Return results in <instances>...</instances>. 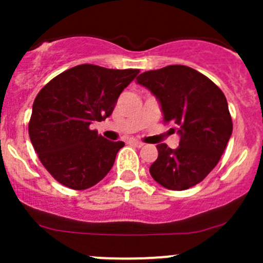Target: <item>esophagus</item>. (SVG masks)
Masks as SVG:
<instances>
[{
	"instance_id": "esophagus-1",
	"label": "esophagus",
	"mask_w": 263,
	"mask_h": 263,
	"mask_svg": "<svg viewBox=\"0 0 263 263\" xmlns=\"http://www.w3.org/2000/svg\"><path fill=\"white\" fill-rule=\"evenodd\" d=\"M129 143H132V145L137 146V147H143V146H145V143L141 142V141H137V139H130Z\"/></svg>"
}]
</instances>
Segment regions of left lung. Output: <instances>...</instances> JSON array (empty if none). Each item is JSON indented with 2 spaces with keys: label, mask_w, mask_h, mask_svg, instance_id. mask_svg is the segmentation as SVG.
<instances>
[{
  "label": "left lung",
  "mask_w": 263,
  "mask_h": 263,
  "mask_svg": "<svg viewBox=\"0 0 263 263\" xmlns=\"http://www.w3.org/2000/svg\"><path fill=\"white\" fill-rule=\"evenodd\" d=\"M137 83L159 101L164 122L176 126V148L159 143L150 166L155 182L174 191L200 183L221 158L233 124L227 99L217 85L187 66H167L146 71ZM175 132V130H174Z\"/></svg>",
  "instance_id": "obj_1"
}]
</instances>
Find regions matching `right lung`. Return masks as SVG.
Listing matches in <instances>:
<instances>
[{
  "mask_svg": "<svg viewBox=\"0 0 263 263\" xmlns=\"http://www.w3.org/2000/svg\"><path fill=\"white\" fill-rule=\"evenodd\" d=\"M138 72L80 64L53 78L35 97L30 139L42 164L63 185L87 190L110 171L125 143L108 141L89 125L111 115Z\"/></svg>",
  "mask_w": 263,
  "mask_h": 263,
  "instance_id": "1",
  "label": "right lung"
}]
</instances>
